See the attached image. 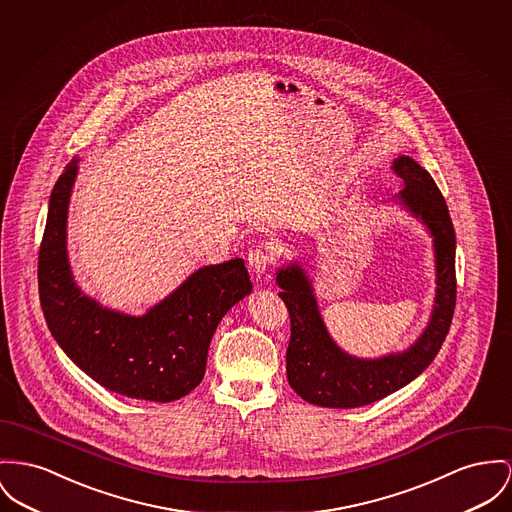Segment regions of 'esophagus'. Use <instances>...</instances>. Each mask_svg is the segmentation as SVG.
Wrapping results in <instances>:
<instances>
[{"instance_id":"1","label":"esophagus","mask_w":512,"mask_h":512,"mask_svg":"<svg viewBox=\"0 0 512 512\" xmlns=\"http://www.w3.org/2000/svg\"><path fill=\"white\" fill-rule=\"evenodd\" d=\"M275 262V252L268 246H258V248H252L246 256V264L250 268V272L256 273V275H262L266 272L270 266Z\"/></svg>"}]
</instances>
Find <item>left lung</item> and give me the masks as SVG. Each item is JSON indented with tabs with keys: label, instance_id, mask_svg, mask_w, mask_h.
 <instances>
[{
	"label": "left lung",
	"instance_id": "8db88e82",
	"mask_svg": "<svg viewBox=\"0 0 512 512\" xmlns=\"http://www.w3.org/2000/svg\"><path fill=\"white\" fill-rule=\"evenodd\" d=\"M394 172L404 182L400 204L423 221L435 246L437 297L425 332L404 353L357 359L330 338L307 273L297 264L277 272L279 297L291 318L287 380L308 404L322 408H361L386 398L421 375L437 357L450 330L456 305V235L433 176L411 157H398Z\"/></svg>",
	"mask_w": 512,
	"mask_h": 512
}]
</instances>
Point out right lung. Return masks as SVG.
I'll return each mask as SVG.
<instances>
[{"label": "right lung", "mask_w": 512, "mask_h": 512, "mask_svg": "<svg viewBox=\"0 0 512 512\" xmlns=\"http://www.w3.org/2000/svg\"><path fill=\"white\" fill-rule=\"evenodd\" d=\"M73 159L58 178L38 252V295L46 324L69 359L101 386L136 400L174 402L204 378L209 341L227 310L252 291L244 260L192 273L143 316L104 308L75 285L66 227Z\"/></svg>", "instance_id": "obj_1"}]
</instances>
